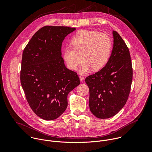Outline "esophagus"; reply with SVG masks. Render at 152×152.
<instances>
[{
    "label": "esophagus",
    "instance_id": "1",
    "mask_svg": "<svg viewBox=\"0 0 152 152\" xmlns=\"http://www.w3.org/2000/svg\"><path fill=\"white\" fill-rule=\"evenodd\" d=\"M79 79H80V80L81 82H83V80H84V77H83V76H79Z\"/></svg>",
    "mask_w": 152,
    "mask_h": 152
}]
</instances>
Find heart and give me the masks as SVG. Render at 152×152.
Returning a JSON list of instances; mask_svg holds the SVG:
<instances>
[{
  "label": "heart",
  "instance_id": "b5f03b06",
  "mask_svg": "<svg viewBox=\"0 0 152 152\" xmlns=\"http://www.w3.org/2000/svg\"><path fill=\"white\" fill-rule=\"evenodd\" d=\"M72 46L64 50V59L67 67L76 70L82 59L80 72L85 73L92 69L99 71L109 61L112 49L111 38L106 34L90 30H83L72 39Z\"/></svg>",
  "mask_w": 152,
  "mask_h": 152
}]
</instances>
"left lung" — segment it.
I'll list each match as a JSON object with an SVG mask.
<instances>
[{"mask_svg":"<svg viewBox=\"0 0 152 152\" xmlns=\"http://www.w3.org/2000/svg\"><path fill=\"white\" fill-rule=\"evenodd\" d=\"M110 59L102 69L85 79L90 90L89 106L96 117L116 115L125 105L131 91L133 70L129 50L116 31Z\"/></svg>","mask_w":152,"mask_h":152,"instance_id":"obj_1","label":"left lung"}]
</instances>
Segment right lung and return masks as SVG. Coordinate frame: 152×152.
<instances>
[{"mask_svg": "<svg viewBox=\"0 0 152 152\" xmlns=\"http://www.w3.org/2000/svg\"><path fill=\"white\" fill-rule=\"evenodd\" d=\"M75 29L42 27L23 50L21 84L32 110L43 120H55L62 114L68 105L69 93L80 84L77 73L66 67L61 56L62 41Z\"/></svg>", "mask_w": 152, "mask_h": 152, "instance_id": "obj_1", "label": "right lung"}]
</instances>
